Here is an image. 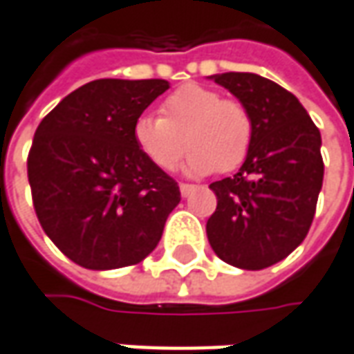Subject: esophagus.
I'll return each instance as SVG.
<instances>
[{"label": "esophagus", "instance_id": "esophagus-1", "mask_svg": "<svg viewBox=\"0 0 354 354\" xmlns=\"http://www.w3.org/2000/svg\"><path fill=\"white\" fill-rule=\"evenodd\" d=\"M194 189H196V186H194V184H180V194H182V198H188Z\"/></svg>", "mask_w": 354, "mask_h": 354}]
</instances>
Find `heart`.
<instances>
[{"mask_svg":"<svg viewBox=\"0 0 354 354\" xmlns=\"http://www.w3.org/2000/svg\"><path fill=\"white\" fill-rule=\"evenodd\" d=\"M162 117L140 115L133 139L153 165L172 170L189 147L184 170L205 176L237 168L250 151L252 119L247 107L200 84H186L160 105Z\"/></svg>","mask_w":354,"mask_h":354,"instance_id":"heart-1","label":"heart"}]
</instances>
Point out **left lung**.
Segmentation results:
<instances>
[{"mask_svg":"<svg viewBox=\"0 0 354 354\" xmlns=\"http://www.w3.org/2000/svg\"><path fill=\"white\" fill-rule=\"evenodd\" d=\"M247 107L252 142L235 176L209 184L215 254L243 270L284 261L310 231L323 184L322 135L294 93L250 72L209 76Z\"/></svg>","mask_w":354,"mask_h":354,"instance_id":"left-lung-1","label":"left lung"}]
</instances>
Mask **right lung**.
<instances>
[{"label": "right lung", "mask_w": 354, "mask_h": 354, "mask_svg": "<svg viewBox=\"0 0 354 354\" xmlns=\"http://www.w3.org/2000/svg\"><path fill=\"white\" fill-rule=\"evenodd\" d=\"M166 80L104 78L68 93L35 131L27 174L44 233L84 268L149 257L180 188L140 153L133 125Z\"/></svg>", "instance_id": "add662e5"}]
</instances>
